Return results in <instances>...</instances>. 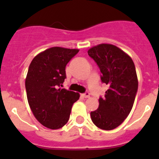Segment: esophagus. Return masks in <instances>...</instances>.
I'll list each match as a JSON object with an SVG mask.
<instances>
[{
	"mask_svg": "<svg viewBox=\"0 0 159 159\" xmlns=\"http://www.w3.org/2000/svg\"><path fill=\"white\" fill-rule=\"evenodd\" d=\"M82 95H83V97H84V98H89L90 93L88 92H85V93L83 94Z\"/></svg>",
	"mask_w": 159,
	"mask_h": 159,
	"instance_id": "34e87169",
	"label": "esophagus"
}]
</instances>
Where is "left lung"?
<instances>
[{"mask_svg":"<svg viewBox=\"0 0 159 159\" xmlns=\"http://www.w3.org/2000/svg\"><path fill=\"white\" fill-rule=\"evenodd\" d=\"M88 53L99 67L102 83L109 87L91 118L99 128L113 130L124 121L134 104L139 85L134 64L123 50L108 43L95 46Z\"/></svg>","mask_w":159,"mask_h":159,"instance_id":"1","label":"left lung"}]
</instances>
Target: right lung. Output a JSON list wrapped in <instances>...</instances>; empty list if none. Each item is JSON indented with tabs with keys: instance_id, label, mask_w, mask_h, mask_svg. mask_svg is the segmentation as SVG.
Listing matches in <instances>:
<instances>
[{
	"instance_id": "right-lung-1",
	"label": "right lung",
	"mask_w": 159,
	"mask_h": 159,
	"mask_svg": "<svg viewBox=\"0 0 159 159\" xmlns=\"http://www.w3.org/2000/svg\"><path fill=\"white\" fill-rule=\"evenodd\" d=\"M78 49L53 47L32 60L25 80L28 102L32 113L43 126L61 128L67 123L71 107L80 94L60 88L66 79L67 63Z\"/></svg>"
}]
</instances>
